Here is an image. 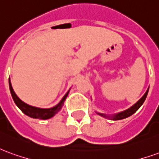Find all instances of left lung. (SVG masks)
Returning a JSON list of instances; mask_svg holds the SVG:
<instances>
[{
  "mask_svg": "<svg viewBox=\"0 0 159 159\" xmlns=\"http://www.w3.org/2000/svg\"><path fill=\"white\" fill-rule=\"evenodd\" d=\"M147 93H148V89H147V91L146 92V93L144 94L143 97L140 99L137 103H135L133 107H131L130 108H129L128 110L124 111H122V112H120V113H117L116 114V115H113V116H111V118L113 120H121V119H124V118H126V117H129V116H131V115H133L135 111H136L139 108H140L141 106H142V104L144 103V101H145V100H146V98H147ZM100 115V116H104V117H107L106 115H103V114H100L99 113Z\"/></svg>",
  "mask_w": 159,
  "mask_h": 159,
  "instance_id": "left-lung-1",
  "label": "left lung"
}]
</instances>
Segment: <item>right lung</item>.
<instances>
[{
    "label": "right lung",
    "mask_w": 159,
    "mask_h": 159,
    "mask_svg": "<svg viewBox=\"0 0 159 159\" xmlns=\"http://www.w3.org/2000/svg\"><path fill=\"white\" fill-rule=\"evenodd\" d=\"M9 89H10V92H11V94H12V99H13L14 102L17 105V107H19V109L22 111L24 113L27 115V116H29L30 117L42 120L49 119V118L53 117L56 113H58L59 111L61 110L63 106H64V102H65L66 97H67L68 93H69V91H68L66 93V95L63 97L61 101L57 106H55V107H52V108H48V109H42V108L31 107V106H29V105H27L25 102H23L22 100L17 96V94L14 93V91L12 89V84H11L10 80H9Z\"/></svg>",
    "instance_id": "add662e5"
}]
</instances>
